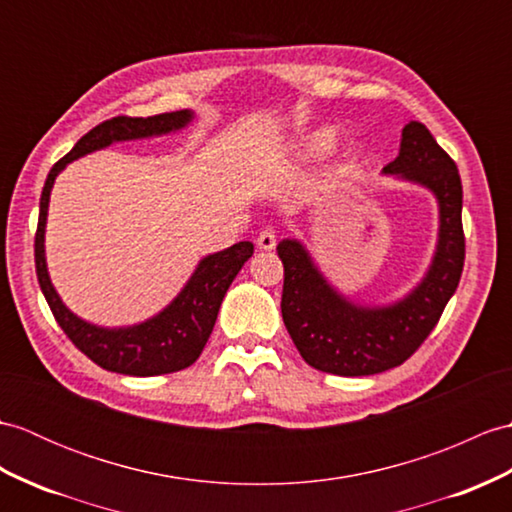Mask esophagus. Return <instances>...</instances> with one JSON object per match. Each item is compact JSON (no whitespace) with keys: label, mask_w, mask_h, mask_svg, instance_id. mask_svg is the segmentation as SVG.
Segmentation results:
<instances>
[{"label":"esophagus","mask_w":512,"mask_h":512,"mask_svg":"<svg viewBox=\"0 0 512 512\" xmlns=\"http://www.w3.org/2000/svg\"><path fill=\"white\" fill-rule=\"evenodd\" d=\"M275 244H277V231L275 229L266 227L264 231H259V235H257V246L259 248H264V251H272Z\"/></svg>","instance_id":"1"}]
</instances>
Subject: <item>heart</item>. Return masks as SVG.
I'll return each instance as SVG.
<instances>
[{
  "label": "heart",
  "mask_w": 512,
  "mask_h": 512,
  "mask_svg": "<svg viewBox=\"0 0 512 512\" xmlns=\"http://www.w3.org/2000/svg\"><path fill=\"white\" fill-rule=\"evenodd\" d=\"M329 146H331V135L329 133H316L305 141L303 154L307 159H312V157H318V154H323Z\"/></svg>",
  "instance_id": "b5f03b06"
}]
</instances>
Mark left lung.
Segmentation results:
<instances>
[{
    "mask_svg": "<svg viewBox=\"0 0 512 512\" xmlns=\"http://www.w3.org/2000/svg\"><path fill=\"white\" fill-rule=\"evenodd\" d=\"M384 174L430 189L441 222L430 270L401 301L355 305L323 277L301 242L283 240L277 246L283 261L285 329L303 360L323 373L360 377L406 362L436 327L465 266L460 174L421 122L403 128L399 157L386 165Z\"/></svg>",
    "mask_w": 512,
    "mask_h": 512,
    "instance_id": "1",
    "label": "left lung"
}]
</instances>
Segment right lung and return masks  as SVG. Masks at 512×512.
Instances as JSON below:
<instances>
[{"label":"right lung","instance_id":"1","mask_svg":"<svg viewBox=\"0 0 512 512\" xmlns=\"http://www.w3.org/2000/svg\"><path fill=\"white\" fill-rule=\"evenodd\" d=\"M192 117L194 113L187 109L152 117H113V120H106L91 128L85 137H80L78 144L61 161L54 163V168L45 178L37 235H34V264H37L41 292L67 338L89 360L106 368V371L150 377L183 371L189 364H194L202 349H205L213 325H216L224 294H227L229 285L248 257L253 255L255 248L251 242H237L220 253L200 259L192 279L185 283V288L178 292L176 299L163 312L148 318L146 323L115 329L91 325L67 310L61 296L54 290L50 275H47L45 222L52 185L67 163L85 157L93 150H102L115 144V141L168 135L185 128L192 122Z\"/></svg>","mask_w":512,"mask_h":512}]
</instances>
